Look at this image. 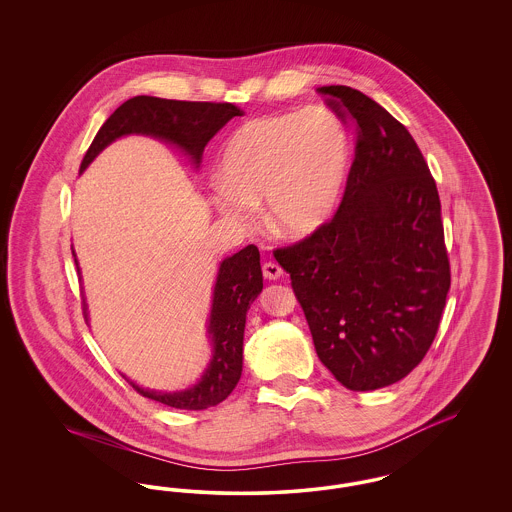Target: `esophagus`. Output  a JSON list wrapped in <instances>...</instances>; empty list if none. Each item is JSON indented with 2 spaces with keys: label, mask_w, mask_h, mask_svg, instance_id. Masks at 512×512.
<instances>
[{
  "label": "esophagus",
  "mask_w": 512,
  "mask_h": 512,
  "mask_svg": "<svg viewBox=\"0 0 512 512\" xmlns=\"http://www.w3.org/2000/svg\"><path fill=\"white\" fill-rule=\"evenodd\" d=\"M282 274H284V270H282V267H280L278 263L268 261V263L263 265V276H265L267 280H278Z\"/></svg>",
  "instance_id": "esophagus-1"
}]
</instances>
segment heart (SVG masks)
<instances>
[{
	"instance_id": "1",
	"label": "heart",
	"mask_w": 512,
	"mask_h": 512,
	"mask_svg": "<svg viewBox=\"0 0 512 512\" xmlns=\"http://www.w3.org/2000/svg\"><path fill=\"white\" fill-rule=\"evenodd\" d=\"M349 159V136L324 107L251 119L220 149L215 205L247 224L265 199L276 234L305 238L336 211Z\"/></svg>"
}]
</instances>
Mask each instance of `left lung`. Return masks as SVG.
Masks as SVG:
<instances>
[{"instance_id": "left-lung-1", "label": "left lung", "mask_w": 512, "mask_h": 512, "mask_svg": "<svg viewBox=\"0 0 512 512\" xmlns=\"http://www.w3.org/2000/svg\"><path fill=\"white\" fill-rule=\"evenodd\" d=\"M317 92L355 122V159L332 220L274 257L322 365L347 390H378L418 366L438 334L451 286L438 188L382 105L349 86Z\"/></svg>"}]
</instances>
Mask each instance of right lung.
<instances>
[{"instance_id":"right-lung-1","label":"right lung","mask_w":512,"mask_h":512,"mask_svg":"<svg viewBox=\"0 0 512 512\" xmlns=\"http://www.w3.org/2000/svg\"><path fill=\"white\" fill-rule=\"evenodd\" d=\"M244 115L234 103L215 101H176V99L136 96L103 122L92 146L88 147L80 172L84 171L103 147L124 134H147L167 140L184 149L195 165H199L207 142L220 128ZM257 245H247L232 257H226L219 268L213 309L209 318V336L213 340V361L199 384L186 391L157 393L130 386L147 399L184 411H203L219 405L238 386L244 359L245 315L249 305L263 290V272ZM76 263V259H74ZM76 270L78 263H76ZM86 318V303L82 301Z\"/></svg>"}]
</instances>
